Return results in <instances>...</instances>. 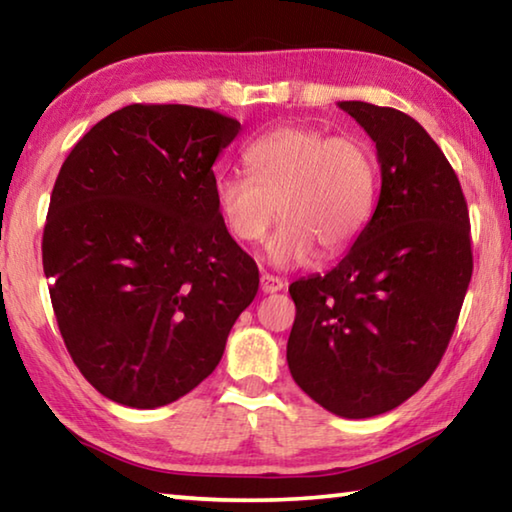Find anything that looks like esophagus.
Here are the masks:
<instances>
[{"label": "esophagus", "mask_w": 512, "mask_h": 512, "mask_svg": "<svg viewBox=\"0 0 512 512\" xmlns=\"http://www.w3.org/2000/svg\"><path fill=\"white\" fill-rule=\"evenodd\" d=\"M282 289H284V280H280V277L268 275V273L262 275V291L264 293H277Z\"/></svg>", "instance_id": "obj_1"}]
</instances>
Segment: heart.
<instances>
[{
  "instance_id": "heart-1",
  "label": "heart",
  "mask_w": 512,
  "mask_h": 512,
  "mask_svg": "<svg viewBox=\"0 0 512 512\" xmlns=\"http://www.w3.org/2000/svg\"><path fill=\"white\" fill-rule=\"evenodd\" d=\"M250 176L223 171L214 201L230 235L257 244L282 216L266 246L268 262L291 268L348 248L375 207L377 164L357 137H329L307 126H280L244 151Z\"/></svg>"
}]
</instances>
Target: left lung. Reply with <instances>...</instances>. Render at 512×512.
I'll return each instance as SVG.
<instances>
[{"label":"left lung","instance_id":"8db88e82","mask_svg":"<svg viewBox=\"0 0 512 512\" xmlns=\"http://www.w3.org/2000/svg\"><path fill=\"white\" fill-rule=\"evenodd\" d=\"M377 146L375 214L339 264L293 282L291 377L341 418H372L427 384L472 277L470 214L452 164L413 117L341 101Z\"/></svg>","mask_w":512,"mask_h":512}]
</instances>
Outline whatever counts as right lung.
<instances>
[{
	"mask_svg": "<svg viewBox=\"0 0 512 512\" xmlns=\"http://www.w3.org/2000/svg\"><path fill=\"white\" fill-rule=\"evenodd\" d=\"M239 131L207 108L133 103L60 167L42 266L69 357L112 402L155 409L194 391L257 296L255 259L214 201L212 164Z\"/></svg>",
	"mask_w": 512,
	"mask_h": 512,
	"instance_id": "add662e5",
	"label": "right lung"
}]
</instances>
